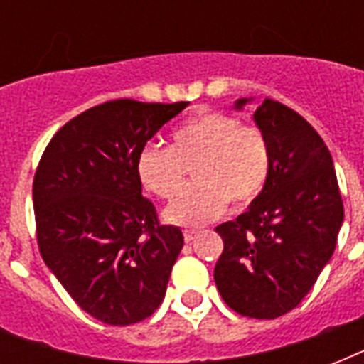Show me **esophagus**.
<instances>
[{
  "mask_svg": "<svg viewBox=\"0 0 364 364\" xmlns=\"http://www.w3.org/2000/svg\"><path fill=\"white\" fill-rule=\"evenodd\" d=\"M198 234H200L198 230H185V232H183V238H185V242L187 243H191L198 238Z\"/></svg>",
  "mask_w": 364,
  "mask_h": 364,
  "instance_id": "1",
  "label": "esophagus"
}]
</instances>
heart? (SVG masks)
<instances>
[{
  "label": "heart",
  "instance_id": "heart-1",
  "mask_svg": "<svg viewBox=\"0 0 364 364\" xmlns=\"http://www.w3.org/2000/svg\"><path fill=\"white\" fill-rule=\"evenodd\" d=\"M188 168L196 183L166 208L164 219L198 227L217 219L228 202L247 208L259 198L270 177V145L257 126L211 111L176 128L170 147H143L136 162L143 188L162 200L181 191Z\"/></svg>",
  "mask_w": 364,
  "mask_h": 364
}]
</instances>
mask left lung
<instances>
[{
	"label": "left lung",
	"mask_w": 364,
	"mask_h": 364,
	"mask_svg": "<svg viewBox=\"0 0 364 364\" xmlns=\"http://www.w3.org/2000/svg\"><path fill=\"white\" fill-rule=\"evenodd\" d=\"M253 119L270 145V177L245 213L215 228L225 249L213 277L236 314L276 319L302 302L333 257L344 204L333 156L304 117L264 100Z\"/></svg>",
	"instance_id": "8db88e82"
}]
</instances>
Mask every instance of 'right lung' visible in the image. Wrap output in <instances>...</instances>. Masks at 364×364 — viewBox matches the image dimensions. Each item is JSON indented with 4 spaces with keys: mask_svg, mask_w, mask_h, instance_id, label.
Returning <instances> with one entry per match:
<instances>
[{
    "mask_svg": "<svg viewBox=\"0 0 364 364\" xmlns=\"http://www.w3.org/2000/svg\"><path fill=\"white\" fill-rule=\"evenodd\" d=\"M188 102L111 100L53 136L33 177L37 245L88 316L134 325L162 304L183 232L141 194L137 156Z\"/></svg>",
    "mask_w": 364,
    "mask_h": 364,
    "instance_id": "right-lung-1",
    "label": "right lung"
}]
</instances>
